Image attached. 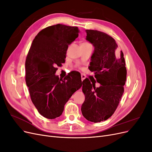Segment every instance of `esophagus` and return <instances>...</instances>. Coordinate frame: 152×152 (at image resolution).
Returning a JSON list of instances; mask_svg holds the SVG:
<instances>
[{"label": "esophagus", "instance_id": "1", "mask_svg": "<svg viewBox=\"0 0 152 152\" xmlns=\"http://www.w3.org/2000/svg\"><path fill=\"white\" fill-rule=\"evenodd\" d=\"M85 79H86V76H85V75H84V74H81V80H82V81H83Z\"/></svg>", "mask_w": 152, "mask_h": 152}]
</instances>
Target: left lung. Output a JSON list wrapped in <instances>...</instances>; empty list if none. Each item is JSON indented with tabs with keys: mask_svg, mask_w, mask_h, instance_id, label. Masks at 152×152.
I'll return each mask as SVG.
<instances>
[{
	"mask_svg": "<svg viewBox=\"0 0 152 152\" xmlns=\"http://www.w3.org/2000/svg\"><path fill=\"white\" fill-rule=\"evenodd\" d=\"M86 32V40L94 48L89 69L100 86L95 87V80L82 81L85 101L81 111L87 121L96 123L107 120L115 111L124 93L127 70L124 54L111 36L94 30Z\"/></svg>",
	"mask_w": 152,
	"mask_h": 152,
	"instance_id": "1",
	"label": "left lung"
}]
</instances>
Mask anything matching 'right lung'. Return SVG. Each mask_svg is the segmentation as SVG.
Segmentation results:
<instances>
[{"mask_svg": "<svg viewBox=\"0 0 152 152\" xmlns=\"http://www.w3.org/2000/svg\"><path fill=\"white\" fill-rule=\"evenodd\" d=\"M79 33L77 26H48L36 35L27 55L26 84L32 103L47 118L60 116L66 103L82 86L81 79L71 73L63 79L55 75L56 66L65 62L68 45Z\"/></svg>", "mask_w": 152, "mask_h": 152, "instance_id": "1", "label": "right lung"}]
</instances>
